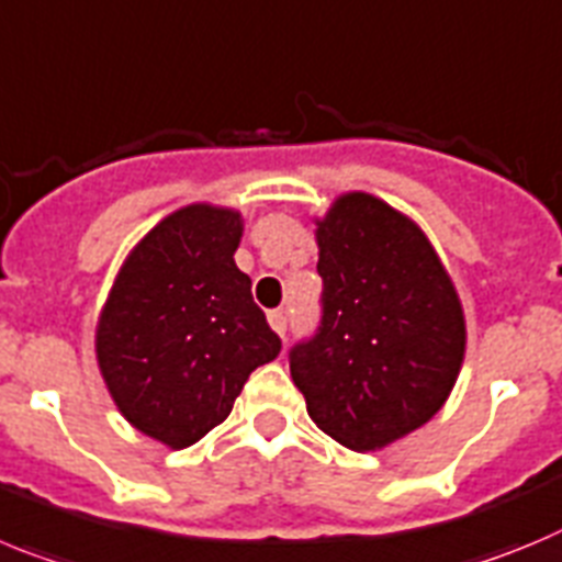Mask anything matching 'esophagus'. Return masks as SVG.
<instances>
[{"label": "esophagus", "instance_id": "34e87169", "mask_svg": "<svg viewBox=\"0 0 562 562\" xmlns=\"http://www.w3.org/2000/svg\"><path fill=\"white\" fill-rule=\"evenodd\" d=\"M267 321H270L272 331H276L278 337H284V334H286V312L276 308V312H270V315H267Z\"/></svg>", "mask_w": 562, "mask_h": 562}]
</instances>
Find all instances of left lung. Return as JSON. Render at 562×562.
Segmentation results:
<instances>
[{"instance_id":"8db88e82","label":"left lung","mask_w":562,"mask_h":562,"mask_svg":"<svg viewBox=\"0 0 562 562\" xmlns=\"http://www.w3.org/2000/svg\"><path fill=\"white\" fill-rule=\"evenodd\" d=\"M323 317L290 351L308 418L353 451H379L446 404L465 359L454 281L424 231L368 192L315 220Z\"/></svg>"}]
</instances>
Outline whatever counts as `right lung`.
Listing matches in <instances>:
<instances>
[{"mask_svg":"<svg viewBox=\"0 0 562 562\" xmlns=\"http://www.w3.org/2000/svg\"><path fill=\"white\" fill-rule=\"evenodd\" d=\"M241 214L211 203L172 211L122 265L97 321V364L125 420L187 449L234 409L247 375L281 339L236 267Z\"/></svg>","mask_w":562,"mask_h":562,"instance_id":"obj_1","label":"right lung"}]
</instances>
